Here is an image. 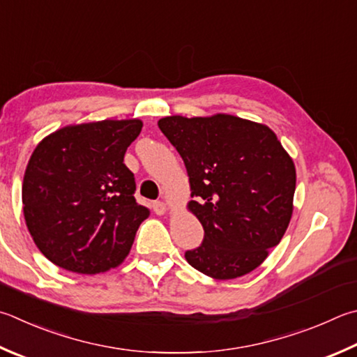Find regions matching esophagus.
I'll use <instances>...</instances> for the list:
<instances>
[{"label": "esophagus", "instance_id": "obj_1", "mask_svg": "<svg viewBox=\"0 0 357 357\" xmlns=\"http://www.w3.org/2000/svg\"><path fill=\"white\" fill-rule=\"evenodd\" d=\"M153 209L158 213V215H164V213L168 211V206H167V203H164V201H156V203L153 204Z\"/></svg>", "mask_w": 357, "mask_h": 357}]
</instances>
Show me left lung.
Returning a JSON list of instances; mask_svg holds the SVG:
<instances>
[{
  "instance_id": "8db88e82",
  "label": "left lung",
  "mask_w": 357,
  "mask_h": 357,
  "mask_svg": "<svg viewBox=\"0 0 357 357\" xmlns=\"http://www.w3.org/2000/svg\"><path fill=\"white\" fill-rule=\"evenodd\" d=\"M158 125L184 160L195 198L187 209L204 228L187 262L213 280L251 273L290 223L294 160L267 125L236 115H172Z\"/></svg>"
}]
</instances>
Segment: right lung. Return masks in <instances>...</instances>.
<instances>
[{"instance_id":"right-lung-1","label":"right lung","mask_w":357,"mask_h":357,"mask_svg":"<svg viewBox=\"0 0 357 357\" xmlns=\"http://www.w3.org/2000/svg\"><path fill=\"white\" fill-rule=\"evenodd\" d=\"M139 119L68 125L38 142L26 165L22 201L26 226L42 255L81 275L125 261L140 223L150 215L134 198L125 165Z\"/></svg>"}]
</instances>
